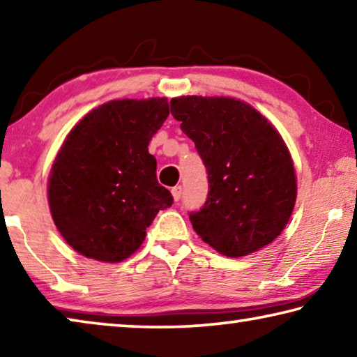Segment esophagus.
<instances>
[{
    "mask_svg": "<svg viewBox=\"0 0 357 357\" xmlns=\"http://www.w3.org/2000/svg\"><path fill=\"white\" fill-rule=\"evenodd\" d=\"M172 195H173V198H174V202H179L181 195H183V187H181V185L173 187V189H172Z\"/></svg>",
    "mask_w": 357,
    "mask_h": 357,
    "instance_id": "34e87169",
    "label": "esophagus"
}]
</instances>
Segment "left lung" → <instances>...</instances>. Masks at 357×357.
<instances>
[{"mask_svg": "<svg viewBox=\"0 0 357 357\" xmlns=\"http://www.w3.org/2000/svg\"><path fill=\"white\" fill-rule=\"evenodd\" d=\"M170 105L208 172L204 206L189 214L198 236L231 258L273 243L287 227L298 193L279 132L238 99L183 96Z\"/></svg>", "mask_w": 357, "mask_h": 357, "instance_id": "left-lung-1", "label": "left lung"}]
</instances>
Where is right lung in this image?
<instances>
[{
	"mask_svg": "<svg viewBox=\"0 0 357 357\" xmlns=\"http://www.w3.org/2000/svg\"><path fill=\"white\" fill-rule=\"evenodd\" d=\"M170 114L165 98L121 99L89 112L66 137L48 178L53 222L72 249L119 263L173 204L148 144Z\"/></svg>",
	"mask_w": 357,
	"mask_h": 357,
	"instance_id": "obj_1",
	"label": "right lung"
}]
</instances>
